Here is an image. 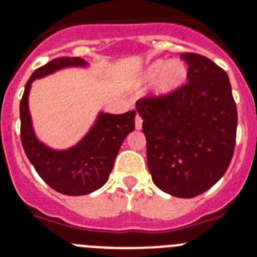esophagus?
<instances>
[{
    "label": "esophagus",
    "instance_id": "1",
    "mask_svg": "<svg viewBox=\"0 0 257 257\" xmlns=\"http://www.w3.org/2000/svg\"><path fill=\"white\" fill-rule=\"evenodd\" d=\"M142 128V117L140 115L136 116V129Z\"/></svg>",
    "mask_w": 257,
    "mask_h": 257
}]
</instances>
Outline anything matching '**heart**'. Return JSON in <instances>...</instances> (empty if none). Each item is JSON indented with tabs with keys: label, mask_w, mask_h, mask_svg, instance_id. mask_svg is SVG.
Returning <instances> with one entry per match:
<instances>
[{
	"label": "heart",
	"mask_w": 257,
	"mask_h": 257,
	"mask_svg": "<svg viewBox=\"0 0 257 257\" xmlns=\"http://www.w3.org/2000/svg\"><path fill=\"white\" fill-rule=\"evenodd\" d=\"M187 75V66L180 60H158L149 65L144 78L148 82L155 81V94L158 96H166L182 87Z\"/></svg>",
	"instance_id": "b5f03b06"
}]
</instances>
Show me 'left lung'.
<instances>
[{"label": "left lung", "instance_id": "obj_1", "mask_svg": "<svg viewBox=\"0 0 257 257\" xmlns=\"http://www.w3.org/2000/svg\"><path fill=\"white\" fill-rule=\"evenodd\" d=\"M188 83L170 95L136 102L146 137L154 184L169 195L191 198L218 182L236 140L238 112L227 73L208 57L182 53Z\"/></svg>", "mask_w": 257, "mask_h": 257}]
</instances>
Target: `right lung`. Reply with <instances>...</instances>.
<instances>
[{"instance_id":"1","label":"right lung","mask_w":257,"mask_h":257,"mask_svg":"<svg viewBox=\"0 0 257 257\" xmlns=\"http://www.w3.org/2000/svg\"><path fill=\"white\" fill-rule=\"evenodd\" d=\"M79 57H59L36 69L26 83L21 99V140L39 176L62 195L82 196L105 184L122 141L135 131L136 111L121 115L100 112L95 124L75 146L53 150L36 139L29 111V94L35 79L68 66H86Z\"/></svg>"}]
</instances>
